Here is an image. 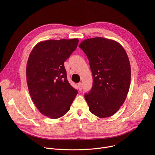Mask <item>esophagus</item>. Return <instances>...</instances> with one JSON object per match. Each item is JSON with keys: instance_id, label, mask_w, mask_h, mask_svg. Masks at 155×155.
Here are the masks:
<instances>
[{"instance_id": "obj_1", "label": "esophagus", "mask_w": 155, "mask_h": 155, "mask_svg": "<svg viewBox=\"0 0 155 155\" xmlns=\"http://www.w3.org/2000/svg\"><path fill=\"white\" fill-rule=\"evenodd\" d=\"M78 88L79 90L81 91L82 89V87H83V85H82V82H80L78 84Z\"/></svg>"}]
</instances>
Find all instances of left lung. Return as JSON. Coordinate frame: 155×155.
<instances>
[{
	"label": "left lung",
	"mask_w": 155,
	"mask_h": 155,
	"mask_svg": "<svg viewBox=\"0 0 155 155\" xmlns=\"http://www.w3.org/2000/svg\"><path fill=\"white\" fill-rule=\"evenodd\" d=\"M87 55L93 76L85 94L89 110L100 118L110 117L124 102L131 82V65L122 45L101 37L85 39L78 46Z\"/></svg>",
	"instance_id": "1"
}]
</instances>
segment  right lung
<instances>
[{
    "label": "right lung",
    "mask_w": 155,
    "mask_h": 155,
    "mask_svg": "<svg viewBox=\"0 0 155 155\" xmlns=\"http://www.w3.org/2000/svg\"><path fill=\"white\" fill-rule=\"evenodd\" d=\"M78 43V38L41 41L29 56L26 78L29 94L39 112L51 119L67 114L77 95L67 80L64 62Z\"/></svg>",
    "instance_id": "1"
}]
</instances>
